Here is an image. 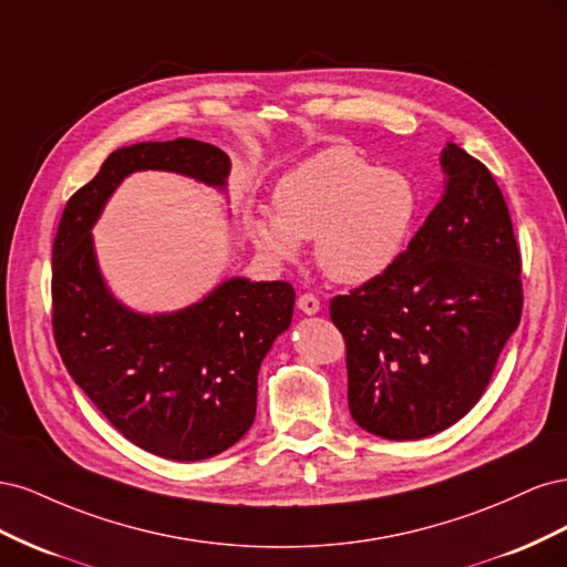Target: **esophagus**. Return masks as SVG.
<instances>
[{"mask_svg": "<svg viewBox=\"0 0 567 567\" xmlns=\"http://www.w3.org/2000/svg\"><path fill=\"white\" fill-rule=\"evenodd\" d=\"M298 310H300L302 315H317V312L321 310V302H319L317 296L305 293V296L298 298Z\"/></svg>", "mask_w": 567, "mask_h": 567, "instance_id": "esophagus-1", "label": "esophagus"}]
</instances>
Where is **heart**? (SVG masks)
I'll return each instance as SVG.
<instances>
[{"instance_id": "b5f03b06", "label": "heart", "mask_w": 567, "mask_h": 567, "mask_svg": "<svg viewBox=\"0 0 567 567\" xmlns=\"http://www.w3.org/2000/svg\"><path fill=\"white\" fill-rule=\"evenodd\" d=\"M274 215L244 213V231L271 265L296 262L315 241L319 269L336 284L362 286L398 260L416 219L406 177L375 169L354 148L333 146L300 161L274 186Z\"/></svg>"}]
</instances>
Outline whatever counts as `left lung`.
Instances as JSON below:
<instances>
[{
	"label": "left lung",
	"mask_w": 567,
	"mask_h": 567,
	"mask_svg": "<svg viewBox=\"0 0 567 567\" xmlns=\"http://www.w3.org/2000/svg\"><path fill=\"white\" fill-rule=\"evenodd\" d=\"M444 192L379 279L331 300L348 348V404L359 427L421 440L483 398L520 323V252L489 169L447 142Z\"/></svg>",
	"instance_id": "left-lung-1"
}]
</instances>
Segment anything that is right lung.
<instances>
[{
  "instance_id": "add662e5",
  "label": "right lung",
  "mask_w": 567,
  "mask_h": 567,
  "mask_svg": "<svg viewBox=\"0 0 567 567\" xmlns=\"http://www.w3.org/2000/svg\"><path fill=\"white\" fill-rule=\"evenodd\" d=\"M144 169L227 192L231 161L196 140L113 151L68 200L51 250L54 338L63 364L113 427L169 461L217 456L255 421L257 371L293 319L286 281L231 277L177 312L120 302L101 274L92 229L115 188Z\"/></svg>"
}]
</instances>
